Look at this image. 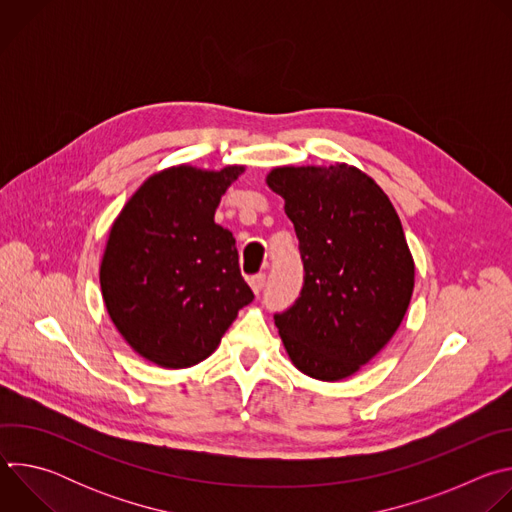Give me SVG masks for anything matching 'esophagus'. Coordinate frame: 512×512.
I'll return each instance as SVG.
<instances>
[{"mask_svg":"<svg viewBox=\"0 0 512 512\" xmlns=\"http://www.w3.org/2000/svg\"><path fill=\"white\" fill-rule=\"evenodd\" d=\"M249 285H251V289L255 291V294L259 296V291H261L263 285H265V273H255V275H251V277H249Z\"/></svg>","mask_w":512,"mask_h":512,"instance_id":"34e87169","label":"esophagus"}]
</instances>
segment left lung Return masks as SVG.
I'll list each match as a JSON object with an SVG mask.
<instances>
[{
	"label": "left lung",
	"mask_w": 512,
	"mask_h": 512,
	"mask_svg": "<svg viewBox=\"0 0 512 512\" xmlns=\"http://www.w3.org/2000/svg\"><path fill=\"white\" fill-rule=\"evenodd\" d=\"M267 184L283 196L304 263L294 306L275 326L296 367L340 381L367 364L409 308L415 265L399 216L379 184L354 166H283Z\"/></svg>",
	"instance_id": "left-lung-1"
}]
</instances>
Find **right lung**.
<instances>
[{
	"label": "right lung",
	"mask_w": 512,
	"mask_h": 512,
	"mask_svg": "<svg viewBox=\"0 0 512 512\" xmlns=\"http://www.w3.org/2000/svg\"><path fill=\"white\" fill-rule=\"evenodd\" d=\"M243 166H174L145 180L109 233L101 261L107 312L125 342L164 369L208 358L253 291L214 210Z\"/></svg>",
	"instance_id": "1"
}]
</instances>
